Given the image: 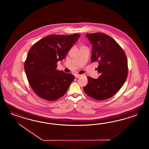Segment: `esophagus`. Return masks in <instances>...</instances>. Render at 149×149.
Masks as SVG:
<instances>
[{"instance_id":"esophagus-1","label":"esophagus","mask_w":149,"mask_h":149,"mask_svg":"<svg viewBox=\"0 0 149 149\" xmlns=\"http://www.w3.org/2000/svg\"><path fill=\"white\" fill-rule=\"evenodd\" d=\"M81 75H80V74H75V77H77V78L80 77H81Z\"/></svg>"}]
</instances>
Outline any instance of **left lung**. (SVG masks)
<instances>
[{
  "instance_id": "obj_1",
  "label": "left lung",
  "mask_w": 149,
  "mask_h": 149,
  "mask_svg": "<svg viewBox=\"0 0 149 149\" xmlns=\"http://www.w3.org/2000/svg\"><path fill=\"white\" fill-rule=\"evenodd\" d=\"M92 45L91 62H98L95 79L87 77L88 84L83 88L88 96L98 100L109 99L123 85L128 75L126 55L113 38L103 33L87 34Z\"/></svg>"
}]
</instances>
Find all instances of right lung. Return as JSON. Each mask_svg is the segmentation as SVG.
I'll list each match as a JSON object with an SVG mask.
<instances>
[{"label":"right lung","instance_id":"obj_1","mask_svg":"<svg viewBox=\"0 0 149 149\" xmlns=\"http://www.w3.org/2000/svg\"><path fill=\"white\" fill-rule=\"evenodd\" d=\"M80 36L50 35L37 41L29 50L24 68L28 82L37 95L54 101L67 92L74 76L57 70V63L65 58Z\"/></svg>","mask_w":149,"mask_h":149}]
</instances>
